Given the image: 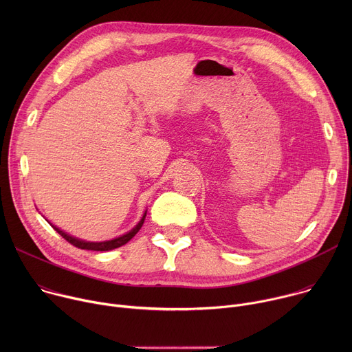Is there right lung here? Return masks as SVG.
Instances as JSON below:
<instances>
[{"label": "right lung", "instance_id": "obj_1", "mask_svg": "<svg viewBox=\"0 0 352 352\" xmlns=\"http://www.w3.org/2000/svg\"><path fill=\"white\" fill-rule=\"evenodd\" d=\"M144 217H146V213L143 214L142 220L138 223V226L135 228H132L129 232H126L125 235H121L116 239H111V241H106V242H86V241H80L78 238H74L68 234H65L64 231H61L60 228H57L56 226H52L64 239H67L71 245L79 248V249H87V250H111V249H116V248H120L122 245H125L128 241H131L136 234L138 231L140 230V227L143 226V221H144Z\"/></svg>", "mask_w": 352, "mask_h": 352}]
</instances>
